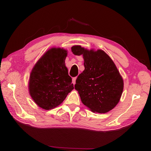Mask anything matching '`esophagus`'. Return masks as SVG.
Listing matches in <instances>:
<instances>
[{"label": "esophagus", "instance_id": "34e87169", "mask_svg": "<svg viewBox=\"0 0 151 151\" xmlns=\"http://www.w3.org/2000/svg\"><path fill=\"white\" fill-rule=\"evenodd\" d=\"M76 77L73 78V79H72V83H73V84H75V83H76Z\"/></svg>", "mask_w": 151, "mask_h": 151}]
</instances>
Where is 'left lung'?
<instances>
[{"label":"left lung","instance_id":"8db88e82","mask_svg":"<svg viewBox=\"0 0 151 151\" xmlns=\"http://www.w3.org/2000/svg\"><path fill=\"white\" fill-rule=\"evenodd\" d=\"M75 55H82L85 69L76 80L75 89L81 101L94 113L104 114L114 108L123 93L124 82L111 58L101 49L71 47Z\"/></svg>","mask_w":151,"mask_h":151}]
</instances>
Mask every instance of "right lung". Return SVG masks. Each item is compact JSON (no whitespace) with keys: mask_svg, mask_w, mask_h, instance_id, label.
<instances>
[{"mask_svg":"<svg viewBox=\"0 0 151 151\" xmlns=\"http://www.w3.org/2000/svg\"><path fill=\"white\" fill-rule=\"evenodd\" d=\"M67 56L63 48H51L31 70L28 91L35 103L43 110L58 106L74 89L65 63Z\"/></svg>","mask_w":151,"mask_h":151,"instance_id":"obj_1","label":"right lung"}]
</instances>
